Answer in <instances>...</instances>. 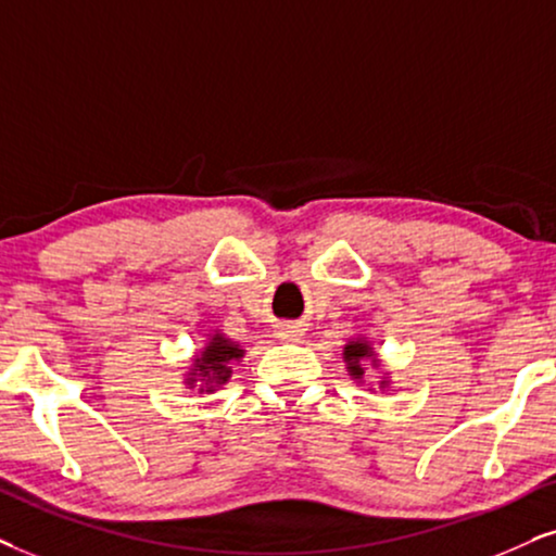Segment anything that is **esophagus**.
I'll return each instance as SVG.
<instances>
[{"mask_svg": "<svg viewBox=\"0 0 556 556\" xmlns=\"http://www.w3.org/2000/svg\"><path fill=\"white\" fill-rule=\"evenodd\" d=\"M277 336L287 343H300L302 336H305V326H300V323H285V326H279Z\"/></svg>", "mask_w": 556, "mask_h": 556, "instance_id": "obj_1", "label": "esophagus"}]
</instances>
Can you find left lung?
<instances>
[{"instance_id": "8db88e82", "label": "left lung", "mask_w": 556, "mask_h": 556, "mask_svg": "<svg viewBox=\"0 0 556 556\" xmlns=\"http://www.w3.org/2000/svg\"><path fill=\"white\" fill-rule=\"evenodd\" d=\"M367 354H369L367 343H362V341L349 343L346 351H343V356H346V359H349V371H351V375H354V377H362V375H364V369H362L359 362H362Z\"/></svg>"}]
</instances>
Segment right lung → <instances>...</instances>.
Instances as JSON below:
<instances>
[{"instance_id":"obj_1","label":"right lung","mask_w":556,"mask_h":556,"mask_svg":"<svg viewBox=\"0 0 556 556\" xmlns=\"http://www.w3.org/2000/svg\"><path fill=\"white\" fill-rule=\"evenodd\" d=\"M241 356H243V349H238L236 343L223 339V336H215V339L210 341V346L202 351V356L197 359V369H194L200 371L202 379H207V392L213 390L215 384L228 382L230 377L228 364L233 359H241Z\"/></svg>"}]
</instances>
